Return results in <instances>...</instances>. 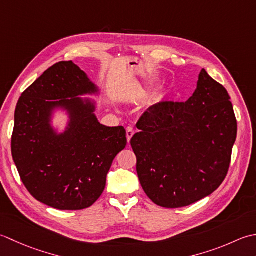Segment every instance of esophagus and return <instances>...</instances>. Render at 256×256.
I'll return each mask as SVG.
<instances>
[{"mask_svg": "<svg viewBox=\"0 0 256 256\" xmlns=\"http://www.w3.org/2000/svg\"><path fill=\"white\" fill-rule=\"evenodd\" d=\"M126 134H127V139H128V142H129L130 139H132V136L134 134V129L132 126L127 127V128H126Z\"/></svg>", "mask_w": 256, "mask_h": 256, "instance_id": "1", "label": "esophagus"}]
</instances>
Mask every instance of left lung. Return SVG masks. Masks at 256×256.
<instances>
[{
	"label": "left lung",
	"instance_id": "1",
	"mask_svg": "<svg viewBox=\"0 0 256 256\" xmlns=\"http://www.w3.org/2000/svg\"><path fill=\"white\" fill-rule=\"evenodd\" d=\"M130 140L138 178L157 206H190L214 192L228 174L238 122L230 96L206 70L186 102L148 108Z\"/></svg>",
	"mask_w": 256,
	"mask_h": 256
}]
</instances>
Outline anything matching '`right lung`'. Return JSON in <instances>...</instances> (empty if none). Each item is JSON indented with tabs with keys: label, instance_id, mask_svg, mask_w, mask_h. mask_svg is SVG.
I'll return each mask as SVG.
<instances>
[{
	"label": "right lung",
	"instance_id": "add662e5",
	"mask_svg": "<svg viewBox=\"0 0 256 256\" xmlns=\"http://www.w3.org/2000/svg\"><path fill=\"white\" fill-rule=\"evenodd\" d=\"M98 88L72 60L56 62L20 95L14 114L12 157L36 200L58 210H82L102 196L114 157L127 144L122 126L107 127L95 104L80 96ZM70 114L66 132L50 124L52 110Z\"/></svg>",
	"mask_w": 256,
	"mask_h": 256
}]
</instances>
